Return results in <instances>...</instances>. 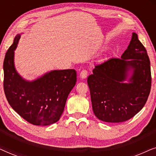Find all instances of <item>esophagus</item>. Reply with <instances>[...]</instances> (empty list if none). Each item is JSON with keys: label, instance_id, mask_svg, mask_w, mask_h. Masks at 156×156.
Masks as SVG:
<instances>
[{"label": "esophagus", "instance_id": "esophagus-1", "mask_svg": "<svg viewBox=\"0 0 156 156\" xmlns=\"http://www.w3.org/2000/svg\"><path fill=\"white\" fill-rule=\"evenodd\" d=\"M80 76L82 79L87 78V76H88V72H87L86 69H83V70H82V72H80Z\"/></svg>", "mask_w": 156, "mask_h": 156}]
</instances>
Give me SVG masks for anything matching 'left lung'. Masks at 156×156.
Here are the masks:
<instances>
[{"label":"left lung","instance_id":"left-lung-1","mask_svg":"<svg viewBox=\"0 0 156 156\" xmlns=\"http://www.w3.org/2000/svg\"><path fill=\"white\" fill-rule=\"evenodd\" d=\"M148 53L133 33L121 58H111L96 65L87 79L94 114L99 120L120 123L129 120L142 109L151 87ZM132 71L129 83H123Z\"/></svg>","mask_w":156,"mask_h":156}]
</instances>
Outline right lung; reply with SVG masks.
<instances>
[{"label":"right lung","instance_id":"1","mask_svg":"<svg viewBox=\"0 0 156 156\" xmlns=\"http://www.w3.org/2000/svg\"><path fill=\"white\" fill-rule=\"evenodd\" d=\"M18 34L3 62V89L10 106L27 122L48 126L60 119L68 95L76 82L74 69L53 70L29 82L19 75L14 66V50Z\"/></svg>","mask_w":156,"mask_h":156}]
</instances>
